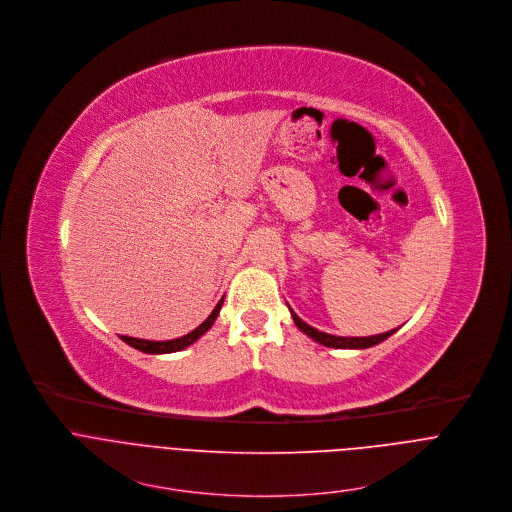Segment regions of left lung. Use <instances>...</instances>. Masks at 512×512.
<instances>
[{"mask_svg": "<svg viewBox=\"0 0 512 512\" xmlns=\"http://www.w3.org/2000/svg\"><path fill=\"white\" fill-rule=\"evenodd\" d=\"M288 309H290V306H288ZM290 317H292L294 325L306 337H311L319 345H325V347H331V349H369V347H375V345L383 343L387 337H391L399 329L397 327V329H391L387 333H379V335H371V337H337V335H331V333H323V331L311 327L309 323H304L294 311H290Z\"/></svg>", "mask_w": 512, "mask_h": 512, "instance_id": "8db88e82", "label": "left lung"}]
</instances>
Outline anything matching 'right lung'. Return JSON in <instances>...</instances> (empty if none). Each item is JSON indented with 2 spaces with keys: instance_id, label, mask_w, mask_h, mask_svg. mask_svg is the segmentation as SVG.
<instances>
[{
  "instance_id": "right-lung-1",
  "label": "right lung",
  "mask_w": 512,
  "mask_h": 512,
  "mask_svg": "<svg viewBox=\"0 0 512 512\" xmlns=\"http://www.w3.org/2000/svg\"><path fill=\"white\" fill-rule=\"evenodd\" d=\"M222 304H224V298L216 304V309L212 311V315H210L206 321H203L197 329H193L191 333H187V335H183V337H179V339H171V341H147V339H135V337H123V335H121V339H123L127 345H131L133 349L143 351V353H149V355H165V353L183 351L185 347L193 345L199 337H203V335H206V333L212 329V325L216 323V319H218V315H220Z\"/></svg>"
}]
</instances>
